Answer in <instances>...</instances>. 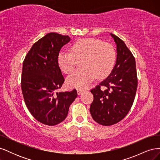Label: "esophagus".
Segmentation results:
<instances>
[{"instance_id": "esophagus-1", "label": "esophagus", "mask_w": 160, "mask_h": 160, "mask_svg": "<svg viewBox=\"0 0 160 160\" xmlns=\"http://www.w3.org/2000/svg\"><path fill=\"white\" fill-rule=\"evenodd\" d=\"M83 90H81V89H77V94H78L79 95H81L82 93H83Z\"/></svg>"}]
</instances>
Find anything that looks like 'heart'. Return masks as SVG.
Segmentation results:
<instances>
[{
  "label": "heart",
  "mask_w": 160,
  "mask_h": 160,
  "mask_svg": "<svg viewBox=\"0 0 160 160\" xmlns=\"http://www.w3.org/2000/svg\"><path fill=\"white\" fill-rule=\"evenodd\" d=\"M117 59L114 47L94 38L77 41L71 47V52H61L57 62L61 70L65 74L73 72L81 61L82 69L67 78L66 83L71 88L85 89L95 77L103 79L112 71Z\"/></svg>",
  "instance_id": "heart-1"
}]
</instances>
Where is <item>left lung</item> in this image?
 Here are the masks:
<instances>
[{"mask_svg":"<svg viewBox=\"0 0 160 160\" xmlns=\"http://www.w3.org/2000/svg\"><path fill=\"white\" fill-rule=\"evenodd\" d=\"M117 45V59L112 71L92 89L93 101L90 113L95 122L105 126L118 123L128 113L138 88L135 60L125 42L111 33ZM103 86L106 89H100Z\"/></svg>","mask_w":160,"mask_h":160,"instance_id":"8db88e82","label":"left lung"}]
</instances>
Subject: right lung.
Listing matches in <instances>:
<instances>
[{
  "mask_svg": "<svg viewBox=\"0 0 160 160\" xmlns=\"http://www.w3.org/2000/svg\"><path fill=\"white\" fill-rule=\"evenodd\" d=\"M70 41L67 35L48 33L32 46L23 61L21 89L25 104L38 122L50 126L65 120L77 96L76 89L56 92L65 81L58 56Z\"/></svg>",
  "mask_w": 160,
  "mask_h": 160,
  "instance_id": "add662e5",
  "label": "right lung"
}]
</instances>
